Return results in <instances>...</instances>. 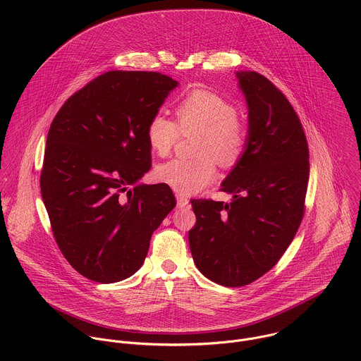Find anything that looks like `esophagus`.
<instances>
[{
	"label": "esophagus",
	"instance_id": "34e87169",
	"mask_svg": "<svg viewBox=\"0 0 361 361\" xmlns=\"http://www.w3.org/2000/svg\"><path fill=\"white\" fill-rule=\"evenodd\" d=\"M176 198H177V205L178 208H187L188 204H190V200L187 197H184L183 194H176Z\"/></svg>",
	"mask_w": 361,
	"mask_h": 361
}]
</instances>
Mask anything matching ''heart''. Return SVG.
Segmentation results:
<instances>
[{"mask_svg":"<svg viewBox=\"0 0 361 361\" xmlns=\"http://www.w3.org/2000/svg\"><path fill=\"white\" fill-rule=\"evenodd\" d=\"M181 133H197V156L160 164L156 177L187 195L201 191L214 181L218 161L225 169L238 166L246 154L250 136L236 104L208 90L188 92L176 106V121L156 112L146 126L147 143L159 156H167Z\"/></svg>","mask_w":361,"mask_h":361,"instance_id":"heart-1","label":"heart"}]
</instances>
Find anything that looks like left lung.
<instances>
[{
    "mask_svg": "<svg viewBox=\"0 0 361 361\" xmlns=\"http://www.w3.org/2000/svg\"><path fill=\"white\" fill-rule=\"evenodd\" d=\"M249 106L246 154L222 183L229 204L192 200L188 232L198 270L225 287L247 286L270 271L293 242L305 212L310 150L287 97L256 71L236 74Z\"/></svg>",
    "mask_w": 361,
    "mask_h": 361,
    "instance_id": "obj_1",
    "label": "left lung"
}]
</instances>
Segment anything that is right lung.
Returning a JSON list of instances; mask_svg holds the SVG:
<instances>
[{
	"label": "right lung",
	"instance_id": "1",
	"mask_svg": "<svg viewBox=\"0 0 361 361\" xmlns=\"http://www.w3.org/2000/svg\"><path fill=\"white\" fill-rule=\"evenodd\" d=\"M177 84L157 71L111 70L74 92L50 125L42 198L60 252L88 280L135 274L176 207L167 184L128 187L152 166L146 126Z\"/></svg>",
	"mask_w": 361,
	"mask_h": 361
}]
</instances>
